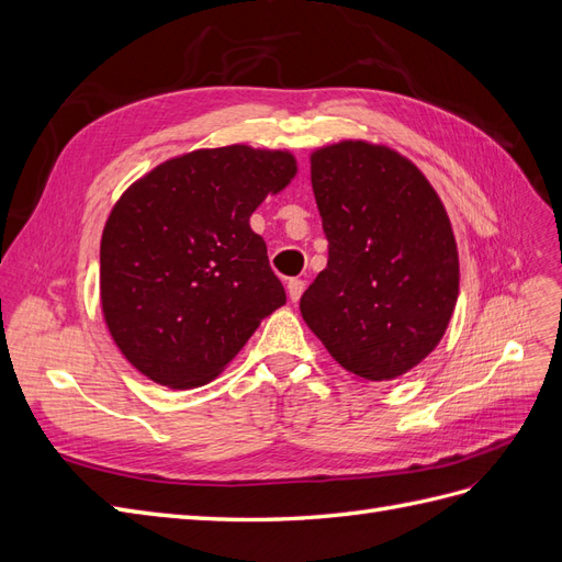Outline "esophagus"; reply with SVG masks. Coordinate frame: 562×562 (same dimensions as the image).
Segmentation results:
<instances>
[{
    "label": "esophagus",
    "instance_id": "34e87169",
    "mask_svg": "<svg viewBox=\"0 0 562 562\" xmlns=\"http://www.w3.org/2000/svg\"><path fill=\"white\" fill-rule=\"evenodd\" d=\"M304 293V281L302 279H291L288 281V297H291V302H297Z\"/></svg>",
    "mask_w": 562,
    "mask_h": 562
}]
</instances>
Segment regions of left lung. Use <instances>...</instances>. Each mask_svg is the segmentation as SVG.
I'll list each match as a JSON object with an SVG mask.
<instances>
[{
  "label": "left lung",
  "mask_w": 562,
  "mask_h": 562,
  "mask_svg": "<svg viewBox=\"0 0 562 562\" xmlns=\"http://www.w3.org/2000/svg\"><path fill=\"white\" fill-rule=\"evenodd\" d=\"M328 267L302 318L356 378L394 380L443 337L459 295L457 244L429 180L398 151L345 140L312 155Z\"/></svg>",
  "instance_id": "1"
}]
</instances>
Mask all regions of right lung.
Masks as SVG:
<instances>
[{
    "label": "right lung",
    "mask_w": 562,
    "mask_h": 562,
    "mask_svg": "<svg viewBox=\"0 0 562 562\" xmlns=\"http://www.w3.org/2000/svg\"><path fill=\"white\" fill-rule=\"evenodd\" d=\"M295 171L279 149H196L116 201L100 241V302L119 351L143 375L171 389L206 384L285 304L248 220Z\"/></svg>",
    "instance_id": "right-lung-1"
}]
</instances>
